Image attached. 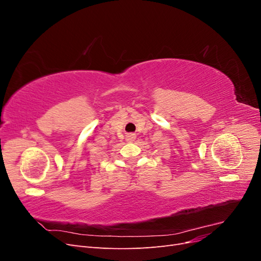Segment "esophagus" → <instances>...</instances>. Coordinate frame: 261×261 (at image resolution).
Instances as JSON below:
<instances>
[{
	"label": "esophagus",
	"mask_w": 261,
	"mask_h": 261,
	"mask_svg": "<svg viewBox=\"0 0 261 261\" xmlns=\"http://www.w3.org/2000/svg\"><path fill=\"white\" fill-rule=\"evenodd\" d=\"M126 139L128 141H134L136 139V135L135 134H127V136H126Z\"/></svg>",
	"instance_id": "obj_1"
}]
</instances>
